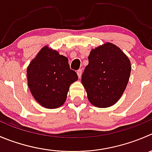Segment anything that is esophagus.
<instances>
[{
	"label": "esophagus",
	"mask_w": 152,
	"mask_h": 152,
	"mask_svg": "<svg viewBox=\"0 0 152 152\" xmlns=\"http://www.w3.org/2000/svg\"><path fill=\"white\" fill-rule=\"evenodd\" d=\"M76 73H77L78 77H79V79H80L81 75H82V69H79V70H78Z\"/></svg>",
	"instance_id": "esophagus-1"
}]
</instances>
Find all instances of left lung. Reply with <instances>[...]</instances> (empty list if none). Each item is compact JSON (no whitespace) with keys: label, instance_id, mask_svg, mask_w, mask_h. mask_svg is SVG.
I'll list each match as a JSON object with an SVG mask.
<instances>
[{"label":"left lung","instance_id":"1","mask_svg":"<svg viewBox=\"0 0 152 152\" xmlns=\"http://www.w3.org/2000/svg\"><path fill=\"white\" fill-rule=\"evenodd\" d=\"M131 70L129 58L116 45L107 42L92 50L82 75L90 102L98 107L115 104L126 90Z\"/></svg>","mask_w":152,"mask_h":152}]
</instances>
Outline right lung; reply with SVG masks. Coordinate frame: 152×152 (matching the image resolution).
<instances>
[{
    "instance_id": "add662e5",
    "label": "right lung",
    "mask_w": 152,
    "mask_h": 152,
    "mask_svg": "<svg viewBox=\"0 0 152 152\" xmlns=\"http://www.w3.org/2000/svg\"><path fill=\"white\" fill-rule=\"evenodd\" d=\"M27 82L35 99L46 108H57L67 99L70 85L78 80L68 58L45 46L26 70Z\"/></svg>"
}]
</instances>
